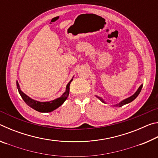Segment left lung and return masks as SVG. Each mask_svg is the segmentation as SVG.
<instances>
[{
    "label": "left lung",
    "mask_w": 158,
    "mask_h": 158,
    "mask_svg": "<svg viewBox=\"0 0 158 158\" xmlns=\"http://www.w3.org/2000/svg\"><path fill=\"white\" fill-rule=\"evenodd\" d=\"M142 87H143V84H141L139 87V89H137V91H136L135 93V94H133L132 96H130V97H129V98H126V99H125V100H122L121 102H120L118 103V104H117V105H113V106H123V105H126V104H128V103H130V102H132L134 100H135V99L137 97V96L139 95V94L140 93V92H141V89H142ZM96 97H97L99 100H100L101 102H104V103H106L105 101L103 100V99L102 98H100V97H99V96H97V95H95Z\"/></svg>",
    "instance_id": "left-lung-1"
}]
</instances>
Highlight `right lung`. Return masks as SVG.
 Returning <instances> with one entry per match:
<instances>
[{"label": "right lung", "instance_id": "1", "mask_svg": "<svg viewBox=\"0 0 158 158\" xmlns=\"http://www.w3.org/2000/svg\"><path fill=\"white\" fill-rule=\"evenodd\" d=\"M73 79H72L66 85V90L63 93V94L60 96V98L55 99V100H51L49 102H40L35 100L33 99L28 97L27 95H26L24 93L21 91L20 89L19 84L18 81H17V86L18 89V91L20 95L23 100V101L27 104V105L31 107L32 109H35L39 112H42V113H48V112L53 111L55 109L59 107L64 103L67 98H68L69 93V85L70 83L73 81Z\"/></svg>", "mask_w": 158, "mask_h": 158}]
</instances>
